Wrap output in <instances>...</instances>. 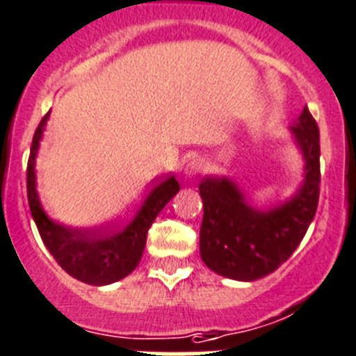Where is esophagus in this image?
Masks as SVG:
<instances>
[{
    "label": "esophagus",
    "instance_id": "obj_1",
    "mask_svg": "<svg viewBox=\"0 0 356 356\" xmlns=\"http://www.w3.org/2000/svg\"><path fill=\"white\" fill-rule=\"evenodd\" d=\"M202 170H204V163H202L200 158H193L186 163V167H184L186 177H195V175L200 174Z\"/></svg>",
    "mask_w": 356,
    "mask_h": 356
}]
</instances>
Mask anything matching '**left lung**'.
<instances>
[{
    "label": "left lung",
    "instance_id": "1",
    "mask_svg": "<svg viewBox=\"0 0 356 356\" xmlns=\"http://www.w3.org/2000/svg\"><path fill=\"white\" fill-rule=\"evenodd\" d=\"M305 159L304 182L283 205L258 211L227 177L202 179L200 254L216 274L254 281L291 257L313 221L320 198V129L307 107L291 126Z\"/></svg>",
    "mask_w": 356,
    "mask_h": 356
}]
</instances>
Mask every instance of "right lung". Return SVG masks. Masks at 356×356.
I'll return each mask as SVG.
<instances>
[{
	"mask_svg": "<svg viewBox=\"0 0 356 356\" xmlns=\"http://www.w3.org/2000/svg\"><path fill=\"white\" fill-rule=\"evenodd\" d=\"M47 119L49 112L43 115L33 135L28 159V202L40 237L47 245L49 253L72 277L95 286L115 283L135 270L144 253L149 228L163 207L175 197L179 182L174 175H168L152 186L142 207L124 227L92 232L63 227L43 212L36 193L35 158Z\"/></svg>",
	"mask_w": 356,
	"mask_h": 356,
	"instance_id": "1",
	"label": "right lung"
}]
</instances>
